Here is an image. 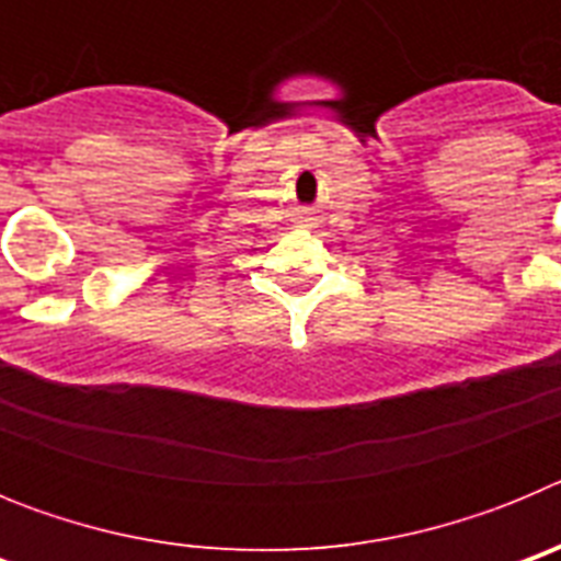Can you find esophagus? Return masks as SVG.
Here are the masks:
<instances>
[{
	"label": "esophagus",
	"mask_w": 561,
	"mask_h": 561,
	"mask_svg": "<svg viewBox=\"0 0 561 561\" xmlns=\"http://www.w3.org/2000/svg\"><path fill=\"white\" fill-rule=\"evenodd\" d=\"M300 227H311V219H309V216H306V219L300 221Z\"/></svg>",
	"instance_id": "obj_1"
}]
</instances>
